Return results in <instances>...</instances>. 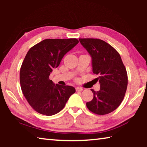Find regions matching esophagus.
<instances>
[{"instance_id": "esophagus-1", "label": "esophagus", "mask_w": 147, "mask_h": 147, "mask_svg": "<svg viewBox=\"0 0 147 147\" xmlns=\"http://www.w3.org/2000/svg\"><path fill=\"white\" fill-rule=\"evenodd\" d=\"M83 90V89L82 88H76V91H82Z\"/></svg>"}]
</instances>
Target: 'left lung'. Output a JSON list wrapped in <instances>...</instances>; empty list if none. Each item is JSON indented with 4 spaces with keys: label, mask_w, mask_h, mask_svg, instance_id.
<instances>
[{
    "label": "left lung",
    "mask_w": 147,
    "mask_h": 147,
    "mask_svg": "<svg viewBox=\"0 0 147 147\" xmlns=\"http://www.w3.org/2000/svg\"><path fill=\"white\" fill-rule=\"evenodd\" d=\"M90 54L94 74L100 84L98 91L91 89L92 100L86 103L89 111L97 115H106L118 108L123 100L128 86L126 69L120 54L110 45L94 38L79 39Z\"/></svg>",
    "instance_id": "obj_1"
}]
</instances>
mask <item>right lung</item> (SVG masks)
I'll return each mask as SVG.
<instances>
[{
  "instance_id": "add662e5",
  "label": "right lung",
  "mask_w": 147,
  "mask_h": 147,
  "mask_svg": "<svg viewBox=\"0 0 147 147\" xmlns=\"http://www.w3.org/2000/svg\"><path fill=\"white\" fill-rule=\"evenodd\" d=\"M78 42L76 38L46 39L27 53L20 69V84L24 97L38 113L55 115L75 93L72 86L55 85L49 76L65 54Z\"/></svg>"
}]
</instances>
